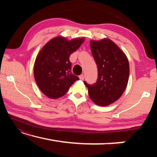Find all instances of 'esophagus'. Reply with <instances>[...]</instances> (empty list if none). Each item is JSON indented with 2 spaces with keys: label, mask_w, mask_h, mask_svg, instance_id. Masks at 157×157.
Returning <instances> with one entry per match:
<instances>
[{
  "label": "esophagus",
  "mask_w": 157,
  "mask_h": 157,
  "mask_svg": "<svg viewBox=\"0 0 157 157\" xmlns=\"http://www.w3.org/2000/svg\"><path fill=\"white\" fill-rule=\"evenodd\" d=\"M79 78L81 79V80H83L84 79V75H80L79 76Z\"/></svg>",
  "instance_id": "34e87169"
}]
</instances>
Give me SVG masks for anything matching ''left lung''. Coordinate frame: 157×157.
Returning <instances> with one entry per match:
<instances>
[{
	"mask_svg": "<svg viewBox=\"0 0 157 157\" xmlns=\"http://www.w3.org/2000/svg\"><path fill=\"white\" fill-rule=\"evenodd\" d=\"M90 46L98 78L93 85L84 83L93 102L99 106H108L118 100L126 89L129 75L128 59L109 39L91 40Z\"/></svg>",
	"mask_w": 157,
	"mask_h": 157,
	"instance_id": "obj_1",
	"label": "left lung"
}]
</instances>
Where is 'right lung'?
<instances>
[{
	"label": "right lung",
	"instance_id": "obj_1",
	"mask_svg": "<svg viewBox=\"0 0 157 157\" xmlns=\"http://www.w3.org/2000/svg\"><path fill=\"white\" fill-rule=\"evenodd\" d=\"M84 41V38L69 41L59 36L48 42L37 55L34 66V79L47 97L57 99L63 96L79 79L71 73L69 57Z\"/></svg>",
	"mask_w": 157,
	"mask_h": 157
}]
</instances>
